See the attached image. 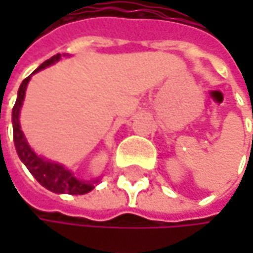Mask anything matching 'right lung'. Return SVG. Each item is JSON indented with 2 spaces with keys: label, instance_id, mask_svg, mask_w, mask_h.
<instances>
[{
  "label": "right lung",
  "instance_id": "add662e5",
  "mask_svg": "<svg viewBox=\"0 0 253 253\" xmlns=\"http://www.w3.org/2000/svg\"><path fill=\"white\" fill-rule=\"evenodd\" d=\"M61 58V54H57L54 57H51L49 60L43 61L33 73L54 64L55 61H58ZM30 80V76L26 77L22 82L20 87H19V93H17V99L16 104L13 107V139H14V145H16V151L19 154V158L22 160V163L27 167V170L32 173V176L35 177L43 187H46L51 192L55 193H69V195H83L90 192L95 187L93 181H83V180H77L69 170H66L63 166L55 164V163H49L45 161L43 158L38 157L30 146L27 145L25 139L23 131L20 130V122H19V116H20V108L23 104L26 93V86Z\"/></svg>",
  "mask_w": 253,
  "mask_h": 253
}]
</instances>
